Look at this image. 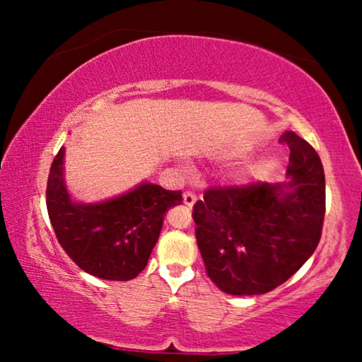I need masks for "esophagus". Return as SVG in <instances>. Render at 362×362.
Listing matches in <instances>:
<instances>
[{
  "mask_svg": "<svg viewBox=\"0 0 362 362\" xmlns=\"http://www.w3.org/2000/svg\"><path fill=\"white\" fill-rule=\"evenodd\" d=\"M196 194L194 192H191V191H186L185 194H182V202H185V204L187 206V207H192L196 204Z\"/></svg>",
  "mask_w": 362,
  "mask_h": 362,
  "instance_id": "esophagus-1",
  "label": "esophagus"
}]
</instances>
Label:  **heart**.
I'll return each instance as SVG.
<instances>
[{
    "label": "heart",
    "mask_w": 362,
    "mask_h": 362,
    "mask_svg": "<svg viewBox=\"0 0 362 362\" xmlns=\"http://www.w3.org/2000/svg\"><path fill=\"white\" fill-rule=\"evenodd\" d=\"M234 155H239V153H234ZM257 171H259V166H250V168H247V170H244L242 173H239V175H237V177H235L237 185H240V186L247 185V182H249L252 177L257 175Z\"/></svg>",
    "instance_id": "heart-1"
}]
</instances>
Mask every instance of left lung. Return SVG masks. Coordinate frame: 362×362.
I'll return each mask as SVG.
<instances>
[{
    "mask_svg": "<svg viewBox=\"0 0 362 362\" xmlns=\"http://www.w3.org/2000/svg\"><path fill=\"white\" fill-rule=\"evenodd\" d=\"M285 182L206 191L194 204L196 240L209 279L229 295L252 296L284 284L313 255L325 219V171L295 132Z\"/></svg>",
    "mask_w": 362,
    "mask_h": 362,
    "instance_id": "obj_1",
    "label": "left lung"
}]
</instances>
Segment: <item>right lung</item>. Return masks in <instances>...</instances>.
I'll list each match as a JSON object with an SVG mask.
<instances>
[{
  "instance_id": "add662e5",
  "label": "right lung",
  "mask_w": 362,
  "mask_h": 362,
  "mask_svg": "<svg viewBox=\"0 0 362 362\" xmlns=\"http://www.w3.org/2000/svg\"><path fill=\"white\" fill-rule=\"evenodd\" d=\"M66 148L54 158L46 204L59 244L83 272L127 281L145 269L166 211L181 204V191L143 181L112 199L78 202L66 185Z\"/></svg>"
}]
</instances>
